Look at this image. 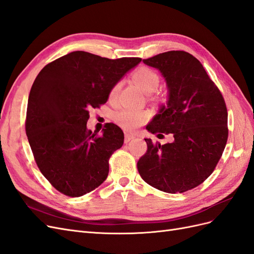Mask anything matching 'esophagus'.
Listing matches in <instances>:
<instances>
[{
  "mask_svg": "<svg viewBox=\"0 0 254 254\" xmlns=\"http://www.w3.org/2000/svg\"><path fill=\"white\" fill-rule=\"evenodd\" d=\"M134 137L133 134H130V133H125V143H128L131 141Z\"/></svg>",
  "mask_w": 254,
  "mask_h": 254,
  "instance_id": "1",
  "label": "esophagus"
}]
</instances>
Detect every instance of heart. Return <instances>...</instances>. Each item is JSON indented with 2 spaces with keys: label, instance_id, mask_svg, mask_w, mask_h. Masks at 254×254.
Wrapping results in <instances>:
<instances>
[{
  "label": "heart",
  "instance_id": "b5f03b06",
  "mask_svg": "<svg viewBox=\"0 0 254 254\" xmlns=\"http://www.w3.org/2000/svg\"><path fill=\"white\" fill-rule=\"evenodd\" d=\"M132 79L139 84V87L147 94H151L155 92L160 83L159 75L148 67H141L133 75ZM121 90V82L114 83L111 87L108 99L109 102L114 103L119 97ZM150 114L148 111L141 109H132V108H124L118 111L114 115V120L118 124L124 128L127 131H134L135 129L145 124L149 120Z\"/></svg>",
  "mask_w": 254,
  "mask_h": 254
}]
</instances>
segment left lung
I'll return each instance as SVG.
<instances>
[{
	"instance_id": "left-lung-1",
	"label": "left lung",
	"mask_w": 254,
	"mask_h": 254,
	"mask_svg": "<svg viewBox=\"0 0 254 254\" xmlns=\"http://www.w3.org/2000/svg\"><path fill=\"white\" fill-rule=\"evenodd\" d=\"M143 63L162 73L167 106L146 127L151 133H173L161 145L145 139L147 151L137 171L149 186L165 193H184L201 184L216 167L228 140V111L219 89L197 58L170 51ZM158 134V135H159Z\"/></svg>"
}]
</instances>
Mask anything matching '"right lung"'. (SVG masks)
<instances>
[{
  "label": "right lung",
  "instance_id": "add662e5",
  "mask_svg": "<svg viewBox=\"0 0 254 254\" xmlns=\"http://www.w3.org/2000/svg\"><path fill=\"white\" fill-rule=\"evenodd\" d=\"M141 58L109 59L76 51L45 65L29 92L25 131L36 163L60 193L80 197L107 179L109 159L124 133L108 123L87 128L91 108L108 101L111 87Z\"/></svg>",
  "mask_w": 254,
  "mask_h": 254
}]
</instances>
